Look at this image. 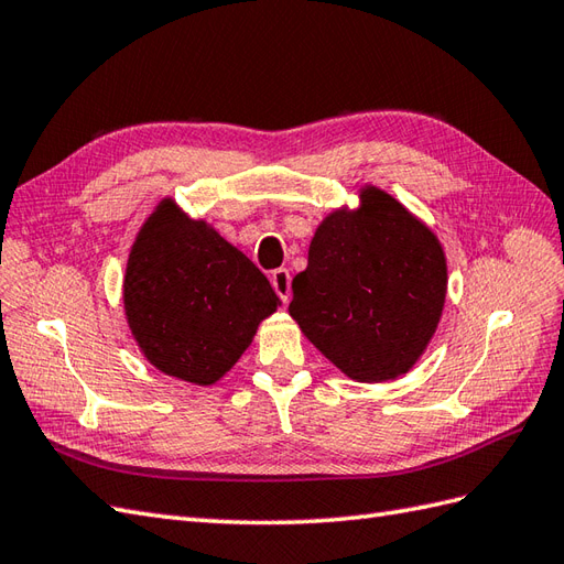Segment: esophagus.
Returning a JSON list of instances; mask_svg holds the SVG:
<instances>
[{
    "label": "esophagus",
    "mask_w": 564,
    "mask_h": 564,
    "mask_svg": "<svg viewBox=\"0 0 564 564\" xmlns=\"http://www.w3.org/2000/svg\"><path fill=\"white\" fill-rule=\"evenodd\" d=\"M271 285L283 302L291 300V271H288V269L271 271Z\"/></svg>",
    "instance_id": "esophagus-1"
}]
</instances>
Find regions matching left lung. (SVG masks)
Here are the masks:
<instances>
[{
  "label": "left lung",
  "instance_id": "1",
  "mask_svg": "<svg viewBox=\"0 0 564 564\" xmlns=\"http://www.w3.org/2000/svg\"><path fill=\"white\" fill-rule=\"evenodd\" d=\"M316 228L288 312L355 381L405 373L438 326L447 271L436 236L379 187Z\"/></svg>",
  "mask_w": 564,
  "mask_h": 564
}]
</instances>
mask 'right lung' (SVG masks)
<instances>
[{"label": "right lung", "instance_id": "obj_1", "mask_svg": "<svg viewBox=\"0 0 564 564\" xmlns=\"http://www.w3.org/2000/svg\"><path fill=\"white\" fill-rule=\"evenodd\" d=\"M123 305L140 350L156 369L209 386L248 350L279 297L240 250L164 199L128 257Z\"/></svg>", "mask_w": 564, "mask_h": 564}]
</instances>
